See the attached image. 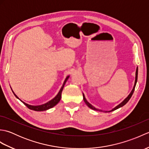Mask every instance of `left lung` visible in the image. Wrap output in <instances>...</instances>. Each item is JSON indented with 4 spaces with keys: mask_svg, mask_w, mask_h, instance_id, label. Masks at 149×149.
<instances>
[{
    "mask_svg": "<svg viewBox=\"0 0 149 149\" xmlns=\"http://www.w3.org/2000/svg\"><path fill=\"white\" fill-rule=\"evenodd\" d=\"M138 67H137V68H136V77H135V83H134V87H133V88H132V91H131V92L130 93V94L129 95L127 96V97L126 98V99H125V100L123 101L122 102H121L120 103V104H118V106H116L115 108H113L111 111H109V112H111V111H114V110H116V109H118V108H120V107H122V106H123L125 105V104H127V102H128V101L130 100V99H131V97H132V94H133V93H134V89H135V86H136V83H137V79H138ZM83 100H84V102L86 103V105L90 107V108H91V109H93V110H96V111H102V110H99V109H97V108H95V107H93L92 105H91V104L88 102V101L86 100V99H85V97H84V94H83ZM106 112H107V111H106Z\"/></svg>",
    "mask_w": 149,
    "mask_h": 149,
    "instance_id": "obj_1",
    "label": "left lung"
}]
</instances>
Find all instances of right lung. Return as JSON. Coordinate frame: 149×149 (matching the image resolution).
Returning <instances> with one entry per match:
<instances>
[{"label": "right lung", "mask_w": 149, "mask_h": 149, "mask_svg": "<svg viewBox=\"0 0 149 149\" xmlns=\"http://www.w3.org/2000/svg\"><path fill=\"white\" fill-rule=\"evenodd\" d=\"M68 78H69V75H68V76L66 77V78L65 79V80L64 81V83H63V86H62L61 89H60V90L59 91V93H58V95H57L53 99H52L51 100H50L49 102H47V103L44 104H42V105H40V106H31V105H29V104H27L26 103H25L24 102H23V101H22L20 99H19V98L14 93L13 91V92L15 96L17 97V99H18L19 100H20V101H22V102H23L25 104V105H26L29 109L34 110V111H45V110H47V109H49L52 108V107H53L54 106H55L56 104L59 102L60 100H61V93H62V91H63V87H64L65 84L66 83V81L68 80Z\"/></svg>", "instance_id": "1"}]
</instances>
